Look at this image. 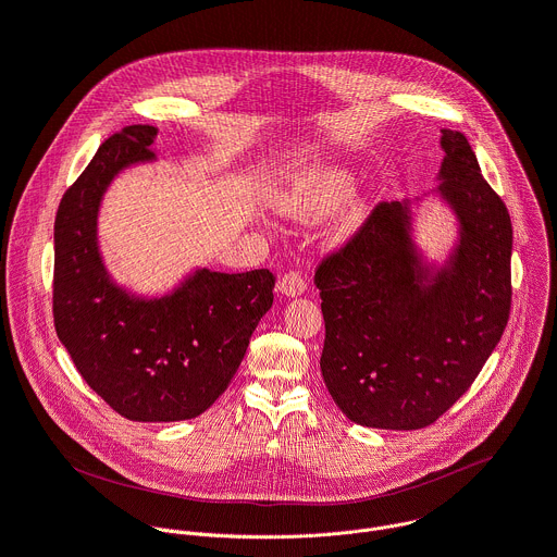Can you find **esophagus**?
Returning <instances> with one entry per match:
<instances>
[{"label": "esophagus", "instance_id": "34e87169", "mask_svg": "<svg viewBox=\"0 0 557 557\" xmlns=\"http://www.w3.org/2000/svg\"><path fill=\"white\" fill-rule=\"evenodd\" d=\"M277 290L282 295H286V297H297V295H301L306 290V280H304V275L299 271H290V273H286L280 280Z\"/></svg>", "mask_w": 557, "mask_h": 557}]
</instances>
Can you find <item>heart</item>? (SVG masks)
Segmentation results:
<instances>
[{"label": "heart", "mask_w": 557, "mask_h": 557, "mask_svg": "<svg viewBox=\"0 0 557 557\" xmlns=\"http://www.w3.org/2000/svg\"><path fill=\"white\" fill-rule=\"evenodd\" d=\"M350 187H352V176L344 170L306 172L286 191L282 207L286 213L295 218L314 220L324 215L326 211H331L337 202H342L348 196ZM355 220H357V213L350 218L348 226H352Z\"/></svg>", "instance_id": "heart-1"}]
</instances>
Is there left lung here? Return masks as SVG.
Here are the masks:
<instances>
[{
  "label": "left lung",
  "instance_id": "1",
  "mask_svg": "<svg viewBox=\"0 0 557 557\" xmlns=\"http://www.w3.org/2000/svg\"><path fill=\"white\" fill-rule=\"evenodd\" d=\"M436 194L458 243L436 267L412 237V200L381 202L314 271L322 374L359 425L421 430L445 414L498 346L511 308V218L460 132L443 129Z\"/></svg>",
  "mask_w": 557,
  "mask_h": 557
}]
</instances>
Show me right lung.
Returning a JSON list of instances; mask_svg holds the SVG:
<instances>
[{"label": "right lung", "instance_id": "1", "mask_svg": "<svg viewBox=\"0 0 557 557\" xmlns=\"http://www.w3.org/2000/svg\"><path fill=\"white\" fill-rule=\"evenodd\" d=\"M158 129L110 136L63 194L54 220V329L78 374L121 417L187 421L213 406L240 368L273 306L269 269H196L172 293L143 297L119 286L99 251V209L127 168L156 161Z\"/></svg>", "mask_w": 557, "mask_h": 557}]
</instances>
